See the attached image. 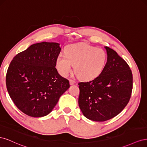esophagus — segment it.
Returning a JSON list of instances; mask_svg holds the SVG:
<instances>
[{
    "label": "esophagus",
    "instance_id": "34e87169",
    "mask_svg": "<svg viewBox=\"0 0 147 147\" xmlns=\"http://www.w3.org/2000/svg\"><path fill=\"white\" fill-rule=\"evenodd\" d=\"M69 83H70V85H73L74 84H75V82L74 80H71V79H70V80H69Z\"/></svg>",
    "mask_w": 147,
    "mask_h": 147
}]
</instances>
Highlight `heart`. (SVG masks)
<instances>
[{"instance_id": "obj_1", "label": "heart", "mask_w": 147, "mask_h": 147, "mask_svg": "<svg viewBox=\"0 0 147 147\" xmlns=\"http://www.w3.org/2000/svg\"><path fill=\"white\" fill-rule=\"evenodd\" d=\"M107 63V54L102 48L88 45H70L66 47L65 55L60 54L56 59V67L59 74L67 77L72 70L84 80H90L103 71Z\"/></svg>"}]
</instances>
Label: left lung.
<instances>
[{
    "label": "left lung",
    "instance_id": "obj_1",
    "mask_svg": "<svg viewBox=\"0 0 147 147\" xmlns=\"http://www.w3.org/2000/svg\"><path fill=\"white\" fill-rule=\"evenodd\" d=\"M107 61L102 73L92 80L78 83V105L83 115L94 121L116 117L127 105L132 90L129 66L117 53L105 47Z\"/></svg>",
    "mask_w": 147,
    "mask_h": 147
}]
</instances>
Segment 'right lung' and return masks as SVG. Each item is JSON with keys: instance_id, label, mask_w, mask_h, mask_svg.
I'll return each mask as SVG.
<instances>
[{"instance_id": "1", "label": "right lung", "mask_w": 147, "mask_h": 147, "mask_svg": "<svg viewBox=\"0 0 147 147\" xmlns=\"http://www.w3.org/2000/svg\"><path fill=\"white\" fill-rule=\"evenodd\" d=\"M61 50L58 43H35L16 55L8 67V94L17 107L28 116L48 115L70 87L68 80L55 68Z\"/></svg>"}]
</instances>
